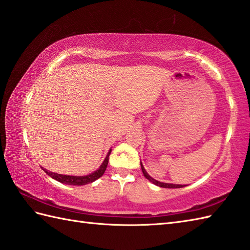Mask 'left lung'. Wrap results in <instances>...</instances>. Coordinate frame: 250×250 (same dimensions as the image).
<instances>
[{"instance_id":"left-lung-1","label":"left lung","mask_w":250,"mask_h":250,"mask_svg":"<svg viewBox=\"0 0 250 250\" xmlns=\"http://www.w3.org/2000/svg\"><path fill=\"white\" fill-rule=\"evenodd\" d=\"M141 167H142V171H143V174H144V176H145L148 180H150V182H151L152 184H155L156 186H159V187H161V188H183V187H186V185H174V184H167V183L158 182V180L153 179L151 176H149V175L147 174V172L145 171L144 167H143L142 162H141Z\"/></svg>"}]
</instances>
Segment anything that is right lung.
I'll return each mask as SVG.
<instances>
[{
	"mask_svg": "<svg viewBox=\"0 0 250 250\" xmlns=\"http://www.w3.org/2000/svg\"><path fill=\"white\" fill-rule=\"evenodd\" d=\"M110 151H108L107 156H106L104 162L102 163V166L100 167V168L98 171H95L91 174L86 175V176H70V175H61V174H57V173H52L49 171H46L45 168H43L45 173L47 175H49L50 177H52L54 179L58 180V182H60L62 184H66V185H73V186H83V185H87L90 183H93L94 180H97L98 178H100L102 175L104 174L106 167H107V164H108V157L110 155Z\"/></svg>",
	"mask_w": 250,
	"mask_h": 250,
	"instance_id": "1",
	"label": "right lung"
}]
</instances>
